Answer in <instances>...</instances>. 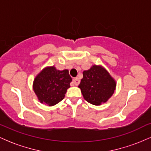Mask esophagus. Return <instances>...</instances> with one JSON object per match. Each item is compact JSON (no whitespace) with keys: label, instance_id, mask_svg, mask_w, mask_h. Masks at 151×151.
I'll use <instances>...</instances> for the list:
<instances>
[{"label":"esophagus","instance_id":"34e87169","mask_svg":"<svg viewBox=\"0 0 151 151\" xmlns=\"http://www.w3.org/2000/svg\"><path fill=\"white\" fill-rule=\"evenodd\" d=\"M79 82H80V80H79V78L76 77V78H74L73 80H72V86H77L78 84H79Z\"/></svg>","mask_w":151,"mask_h":151}]
</instances>
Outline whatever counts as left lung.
Segmentation results:
<instances>
[{"mask_svg": "<svg viewBox=\"0 0 151 151\" xmlns=\"http://www.w3.org/2000/svg\"><path fill=\"white\" fill-rule=\"evenodd\" d=\"M78 87L86 101L99 106L111 97L116 82L103 66L93 65L89 70L83 72V78Z\"/></svg>", "mask_w": 151, "mask_h": 151, "instance_id": "obj_1", "label": "left lung"}]
</instances>
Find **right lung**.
<instances>
[{
  "mask_svg": "<svg viewBox=\"0 0 151 151\" xmlns=\"http://www.w3.org/2000/svg\"><path fill=\"white\" fill-rule=\"evenodd\" d=\"M71 81L68 70H58L55 66H50L36 76L32 89L40 103L52 106L65 98Z\"/></svg>",
  "mask_w": 151,
  "mask_h": 151,
  "instance_id": "right-lung-1",
  "label": "right lung"
}]
</instances>
